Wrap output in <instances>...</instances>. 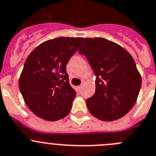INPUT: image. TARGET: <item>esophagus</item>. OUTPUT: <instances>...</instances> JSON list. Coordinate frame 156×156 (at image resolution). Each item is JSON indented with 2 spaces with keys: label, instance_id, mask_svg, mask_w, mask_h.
Masks as SVG:
<instances>
[{
  "label": "esophagus",
  "instance_id": "obj_1",
  "mask_svg": "<svg viewBox=\"0 0 156 156\" xmlns=\"http://www.w3.org/2000/svg\"><path fill=\"white\" fill-rule=\"evenodd\" d=\"M81 87H82V85H79V86H78V89H79V90L81 89Z\"/></svg>",
  "mask_w": 156,
  "mask_h": 156
}]
</instances>
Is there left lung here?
Listing matches in <instances>:
<instances>
[{"label":"left lung","instance_id":"1","mask_svg":"<svg viewBox=\"0 0 156 156\" xmlns=\"http://www.w3.org/2000/svg\"><path fill=\"white\" fill-rule=\"evenodd\" d=\"M78 52L94 71L95 92L86 100L90 113L102 121L126 115L137 100L142 78L130 54L120 45L101 37L84 38Z\"/></svg>","mask_w":156,"mask_h":156}]
</instances>
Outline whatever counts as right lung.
Wrapping results in <instances>:
<instances>
[{
  "label": "right lung",
  "instance_id": "right-lung-1",
  "mask_svg": "<svg viewBox=\"0 0 156 156\" xmlns=\"http://www.w3.org/2000/svg\"><path fill=\"white\" fill-rule=\"evenodd\" d=\"M82 37H60L37 46L29 55L19 79V88L37 117L57 121L68 115L76 96L69 84L66 65Z\"/></svg>",
  "mask_w": 156,
  "mask_h": 156
}]
</instances>
